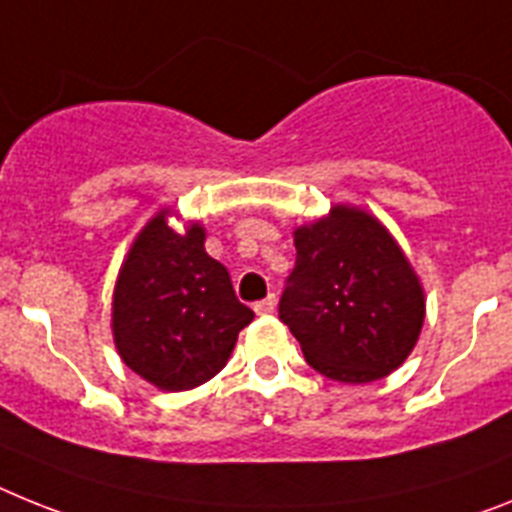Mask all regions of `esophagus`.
<instances>
[{"label": "esophagus", "mask_w": 512, "mask_h": 512, "mask_svg": "<svg viewBox=\"0 0 512 512\" xmlns=\"http://www.w3.org/2000/svg\"><path fill=\"white\" fill-rule=\"evenodd\" d=\"M276 294H270V296H265L263 302H257L255 304V312L257 315H270V312H273V309H276Z\"/></svg>", "instance_id": "esophagus-1"}]
</instances>
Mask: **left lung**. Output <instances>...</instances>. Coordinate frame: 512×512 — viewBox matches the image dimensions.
Returning <instances> with one entry per match:
<instances>
[{
    "mask_svg": "<svg viewBox=\"0 0 512 512\" xmlns=\"http://www.w3.org/2000/svg\"><path fill=\"white\" fill-rule=\"evenodd\" d=\"M296 265L281 317L312 369L364 385L406 362L424 325V291L388 229L359 208L294 231Z\"/></svg>",
    "mask_w": 512,
    "mask_h": 512,
    "instance_id": "1",
    "label": "left lung"
}]
</instances>
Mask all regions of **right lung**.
I'll return each mask as SVG.
<instances>
[{
    "instance_id": "obj_1",
    "label": "right lung",
    "mask_w": 512,
    "mask_h": 512,
    "mask_svg": "<svg viewBox=\"0 0 512 512\" xmlns=\"http://www.w3.org/2000/svg\"><path fill=\"white\" fill-rule=\"evenodd\" d=\"M169 210L150 218L122 263L111 330L122 362L161 390H190L218 375L255 312L229 270L205 252V229L176 234Z\"/></svg>"
}]
</instances>
